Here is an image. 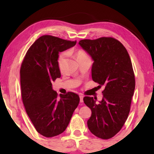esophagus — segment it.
Masks as SVG:
<instances>
[{"label":"esophagus","mask_w":154,"mask_h":154,"mask_svg":"<svg viewBox=\"0 0 154 154\" xmlns=\"http://www.w3.org/2000/svg\"><path fill=\"white\" fill-rule=\"evenodd\" d=\"M79 98H80V103H83V96L80 95Z\"/></svg>","instance_id":"esophagus-1"}]
</instances>
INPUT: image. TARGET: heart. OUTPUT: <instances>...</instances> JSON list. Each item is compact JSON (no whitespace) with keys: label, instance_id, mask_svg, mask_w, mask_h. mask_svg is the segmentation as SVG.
Wrapping results in <instances>:
<instances>
[{"label":"heart","instance_id":"1","mask_svg":"<svg viewBox=\"0 0 154 154\" xmlns=\"http://www.w3.org/2000/svg\"><path fill=\"white\" fill-rule=\"evenodd\" d=\"M66 53L62 54L61 55L59 56L58 64H59V66L60 67L62 66V64H63V62L64 61L65 58H66ZM86 57H88V55L85 53L84 51H79L76 54V58H77V60H79L80 58H86Z\"/></svg>","mask_w":154,"mask_h":154}]
</instances>
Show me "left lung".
I'll list each match as a JSON object with an SVG mask.
<instances>
[{"label":"left lung","instance_id":"8db88e82","mask_svg":"<svg viewBox=\"0 0 154 154\" xmlns=\"http://www.w3.org/2000/svg\"><path fill=\"white\" fill-rule=\"evenodd\" d=\"M79 44L94 61L93 81L105 88L98 103L95 98H83L92 111L88 127L97 137L111 139L122 129L130 112L135 88L131 60L125 47L113 38L83 39Z\"/></svg>","mask_w":154,"mask_h":154}]
</instances>
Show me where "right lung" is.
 I'll return each mask as SVG.
<instances>
[{"mask_svg":"<svg viewBox=\"0 0 154 154\" xmlns=\"http://www.w3.org/2000/svg\"><path fill=\"white\" fill-rule=\"evenodd\" d=\"M76 43L43 35L31 45L21 66V90L26 111L36 131L45 137L62 133L79 105L77 94L69 92L58 96L52 89V82L61 77L59 53Z\"/></svg>","mask_w":154,"mask_h":154,"instance_id":"obj_1","label":"right lung"}]
</instances>
